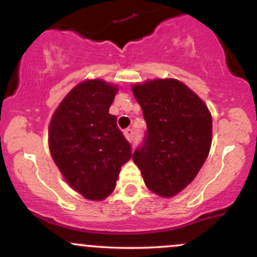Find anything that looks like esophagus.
Segmentation results:
<instances>
[{
	"mask_svg": "<svg viewBox=\"0 0 257 257\" xmlns=\"http://www.w3.org/2000/svg\"><path fill=\"white\" fill-rule=\"evenodd\" d=\"M124 137L128 141H133V139H134V132H133V129H125L124 131Z\"/></svg>",
	"mask_w": 257,
	"mask_h": 257,
	"instance_id": "esophagus-1",
	"label": "esophagus"
}]
</instances>
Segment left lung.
I'll return each mask as SVG.
<instances>
[{
  "label": "left lung",
  "instance_id": "1",
  "mask_svg": "<svg viewBox=\"0 0 257 257\" xmlns=\"http://www.w3.org/2000/svg\"><path fill=\"white\" fill-rule=\"evenodd\" d=\"M147 124L145 145L133 155L145 185L174 197L193 181L211 146L213 119L202 99L174 78L132 85Z\"/></svg>",
  "mask_w": 257,
  "mask_h": 257
}]
</instances>
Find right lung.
I'll return each instance as SVG.
<instances>
[{
    "instance_id": "obj_1",
    "label": "right lung",
    "mask_w": 257,
    "mask_h": 257,
    "mask_svg": "<svg viewBox=\"0 0 257 257\" xmlns=\"http://www.w3.org/2000/svg\"><path fill=\"white\" fill-rule=\"evenodd\" d=\"M118 87L85 79L67 93L48 128L52 158L75 191L89 200L113 192L120 167L132 157L131 145L108 113Z\"/></svg>"
}]
</instances>
